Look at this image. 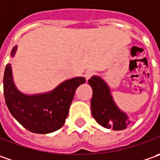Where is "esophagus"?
Wrapping results in <instances>:
<instances>
[{
  "mask_svg": "<svg viewBox=\"0 0 160 160\" xmlns=\"http://www.w3.org/2000/svg\"><path fill=\"white\" fill-rule=\"evenodd\" d=\"M93 75H94V72H93L92 71H89V70H88V71H86L84 76H85L86 80H89Z\"/></svg>",
  "mask_w": 160,
  "mask_h": 160,
  "instance_id": "1",
  "label": "esophagus"
}]
</instances>
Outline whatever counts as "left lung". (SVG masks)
I'll use <instances>...</instances> for the list:
<instances>
[{"label":"left lung","instance_id":"1","mask_svg":"<svg viewBox=\"0 0 160 160\" xmlns=\"http://www.w3.org/2000/svg\"><path fill=\"white\" fill-rule=\"evenodd\" d=\"M93 89L91 99V112L93 118L105 128L123 130L129 124L127 114L120 111L113 101L107 83L98 76H93L88 80Z\"/></svg>","mask_w":160,"mask_h":160}]
</instances>
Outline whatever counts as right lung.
Listing matches in <instances>:
<instances>
[{"instance_id": "obj_1", "label": "right lung", "mask_w": 160, "mask_h": 160, "mask_svg": "<svg viewBox=\"0 0 160 160\" xmlns=\"http://www.w3.org/2000/svg\"><path fill=\"white\" fill-rule=\"evenodd\" d=\"M17 48H13L11 57ZM85 82L84 77H76L63 81L50 92L29 96L15 86L11 64L8 63L3 77V92L8 111L25 128L36 134H48L63 127L75 91Z\"/></svg>"}]
</instances>
